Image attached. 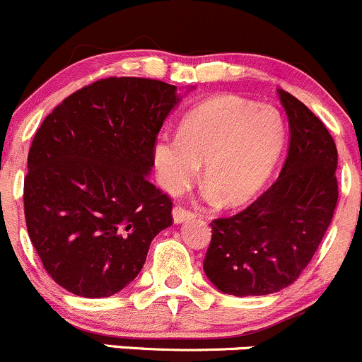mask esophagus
<instances>
[{
	"mask_svg": "<svg viewBox=\"0 0 362 362\" xmlns=\"http://www.w3.org/2000/svg\"><path fill=\"white\" fill-rule=\"evenodd\" d=\"M173 218H174V223H185V221L193 220V218H195V213H192V211L182 209V207L176 206L173 209Z\"/></svg>",
	"mask_w": 362,
	"mask_h": 362,
	"instance_id": "esophagus-1",
	"label": "esophagus"
}]
</instances>
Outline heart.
Returning a JSON list of instances; mask_svg holds the SVG:
<instances>
[{"label": "heart", "mask_w": 362, "mask_h": 362, "mask_svg": "<svg viewBox=\"0 0 362 362\" xmlns=\"http://www.w3.org/2000/svg\"><path fill=\"white\" fill-rule=\"evenodd\" d=\"M285 142L280 110L252 100L221 95L185 114L180 134L162 132L153 142V162L163 188L181 193L204 162L207 199L238 206L252 199L273 174Z\"/></svg>", "instance_id": "heart-1"}]
</instances>
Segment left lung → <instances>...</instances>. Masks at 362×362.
Instances as JSON below:
<instances>
[{
	"instance_id": "8db88e82",
	"label": "left lung",
	"mask_w": 362,
	"mask_h": 362,
	"mask_svg": "<svg viewBox=\"0 0 362 362\" xmlns=\"http://www.w3.org/2000/svg\"><path fill=\"white\" fill-rule=\"evenodd\" d=\"M288 117L287 158L252 206L213 220L204 273L223 294L246 298L294 284L317 252L338 202V151L320 119L278 89Z\"/></svg>"
}]
</instances>
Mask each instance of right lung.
<instances>
[{
  "mask_svg": "<svg viewBox=\"0 0 362 362\" xmlns=\"http://www.w3.org/2000/svg\"><path fill=\"white\" fill-rule=\"evenodd\" d=\"M176 86L109 77L44 119L28 155L24 214L45 271L81 298H109L141 273L173 202L148 176Z\"/></svg>",
  "mask_w": 362,
  "mask_h": 362,
  "instance_id": "add662e5",
  "label": "right lung"
}]
</instances>
